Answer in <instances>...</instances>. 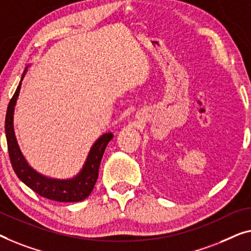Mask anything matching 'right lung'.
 <instances>
[{"label": "right lung", "instance_id": "right-lung-1", "mask_svg": "<svg viewBox=\"0 0 251 251\" xmlns=\"http://www.w3.org/2000/svg\"><path fill=\"white\" fill-rule=\"evenodd\" d=\"M29 66L30 65L25 67L24 73H22L20 83H19L12 99L10 100L6 110L5 135L11 164H12V168L18 178L38 195L51 201H63V203L81 201L91 194L93 187L96 185L103 152L106 150L107 144L114 137V134L104 133L97 138V141L90 149L82 169L72 178H50L33 169L25 160V155L22 154L21 150L19 148L13 126L14 108H16L19 93H20L21 82L24 80Z\"/></svg>", "mask_w": 251, "mask_h": 251}]
</instances>
